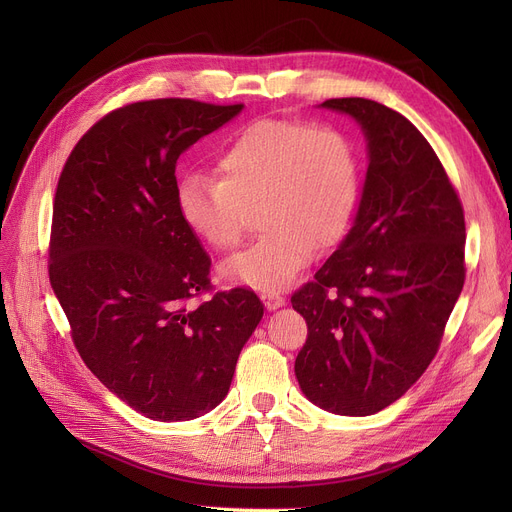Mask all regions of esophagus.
<instances>
[{"label":"esophagus","mask_w":512,"mask_h":512,"mask_svg":"<svg viewBox=\"0 0 512 512\" xmlns=\"http://www.w3.org/2000/svg\"><path fill=\"white\" fill-rule=\"evenodd\" d=\"M261 301L265 303L267 309H278L284 305V297L280 292H274V290H265L261 292Z\"/></svg>","instance_id":"esophagus-1"}]
</instances>
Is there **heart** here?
Wrapping results in <instances>:
<instances>
[{"mask_svg":"<svg viewBox=\"0 0 512 512\" xmlns=\"http://www.w3.org/2000/svg\"><path fill=\"white\" fill-rule=\"evenodd\" d=\"M361 197L355 143L334 126L265 118L240 128L220 151L215 176L188 174L178 188L184 224L218 253L245 236L259 209L263 234L222 267L232 282L278 290L294 280L315 249H330L351 230Z\"/></svg>","mask_w":512,"mask_h":512,"instance_id":"b5f03b06","label":"heart"}]
</instances>
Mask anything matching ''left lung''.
<instances>
[{"instance_id":"obj_1","label":"left lung","mask_w":512,"mask_h":512,"mask_svg":"<svg viewBox=\"0 0 512 512\" xmlns=\"http://www.w3.org/2000/svg\"><path fill=\"white\" fill-rule=\"evenodd\" d=\"M369 168L353 230L290 303L307 321L294 361L305 396L338 415H373L434 361L465 284V211L440 157L390 107L340 97Z\"/></svg>"}]
</instances>
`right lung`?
<instances>
[{
    "label": "right lung",
    "instance_id": "1",
    "mask_svg": "<svg viewBox=\"0 0 512 512\" xmlns=\"http://www.w3.org/2000/svg\"><path fill=\"white\" fill-rule=\"evenodd\" d=\"M240 110L180 97L122 105L80 137L58 180L49 282L72 342L107 390L155 421L218 407L263 317L253 290L213 292L211 259L178 211L180 153Z\"/></svg>",
    "mask_w": 512,
    "mask_h": 512
}]
</instances>
